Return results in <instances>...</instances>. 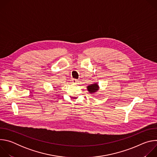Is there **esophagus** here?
I'll list each match as a JSON object with an SVG mask.
<instances>
[{
	"label": "esophagus",
	"mask_w": 157,
	"mask_h": 157,
	"mask_svg": "<svg viewBox=\"0 0 157 157\" xmlns=\"http://www.w3.org/2000/svg\"><path fill=\"white\" fill-rule=\"evenodd\" d=\"M72 82L74 84H76V83L78 82V80L76 79H72Z\"/></svg>",
	"instance_id": "1"
}]
</instances>
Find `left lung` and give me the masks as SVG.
<instances>
[{
	"label": "left lung",
	"instance_id": "1",
	"mask_svg": "<svg viewBox=\"0 0 157 157\" xmlns=\"http://www.w3.org/2000/svg\"><path fill=\"white\" fill-rule=\"evenodd\" d=\"M87 87V90L89 91V93H93L96 92L98 90V84L95 83L93 84L89 85Z\"/></svg>",
	"mask_w": 157,
	"mask_h": 157
}]
</instances>
